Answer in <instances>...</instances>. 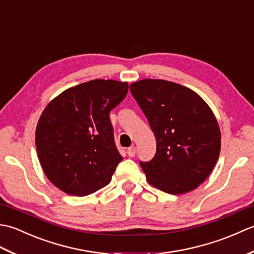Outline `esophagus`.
I'll return each mask as SVG.
<instances>
[{"mask_svg": "<svg viewBox=\"0 0 254 254\" xmlns=\"http://www.w3.org/2000/svg\"><path fill=\"white\" fill-rule=\"evenodd\" d=\"M135 153H136L135 146H131L127 148V155L130 156V157H134V156H135Z\"/></svg>", "mask_w": 254, "mask_h": 254, "instance_id": "34e87169", "label": "esophagus"}]
</instances>
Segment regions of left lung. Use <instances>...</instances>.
Returning <instances> with one entry per match:
<instances>
[{
  "label": "left lung",
  "mask_w": 254,
  "mask_h": 254,
  "mask_svg": "<svg viewBox=\"0 0 254 254\" xmlns=\"http://www.w3.org/2000/svg\"><path fill=\"white\" fill-rule=\"evenodd\" d=\"M131 94L156 136V154L139 166L153 187L169 194L196 189L212 172L220 152V131L212 110L185 86L142 79Z\"/></svg>",
  "instance_id": "1"
}]
</instances>
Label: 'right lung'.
Returning <instances> with one entry per match:
<instances>
[{"label":"right lung","instance_id":"add662e5","mask_svg":"<svg viewBox=\"0 0 254 254\" xmlns=\"http://www.w3.org/2000/svg\"><path fill=\"white\" fill-rule=\"evenodd\" d=\"M127 90V83L89 80L63 91L42 112L38 157L48 179L63 192L85 196L111 181L122 156L109 113Z\"/></svg>","mask_w":254,"mask_h":254}]
</instances>
